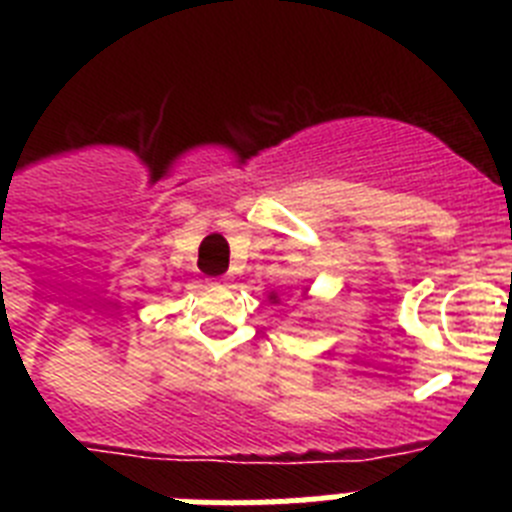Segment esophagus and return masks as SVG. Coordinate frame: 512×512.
Segmentation results:
<instances>
[{
    "label": "esophagus",
    "mask_w": 512,
    "mask_h": 512,
    "mask_svg": "<svg viewBox=\"0 0 512 512\" xmlns=\"http://www.w3.org/2000/svg\"><path fill=\"white\" fill-rule=\"evenodd\" d=\"M228 282V277H220V279H210V284H225Z\"/></svg>",
    "instance_id": "obj_1"
}]
</instances>
